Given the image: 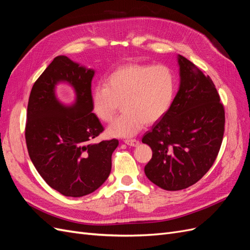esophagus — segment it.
<instances>
[{"label":"esophagus","instance_id":"esophagus-1","mask_svg":"<svg viewBox=\"0 0 250 250\" xmlns=\"http://www.w3.org/2000/svg\"><path fill=\"white\" fill-rule=\"evenodd\" d=\"M124 143L126 144V145L131 146V147H137L140 144V142L135 139H127L124 141Z\"/></svg>","mask_w":250,"mask_h":250}]
</instances>
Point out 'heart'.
<instances>
[{
	"mask_svg": "<svg viewBox=\"0 0 250 250\" xmlns=\"http://www.w3.org/2000/svg\"><path fill=\"white\" fill-rule=\"evenodd\" d=\"M175 79L165 65L127 64L112 72L105 84L95 86L90 93L94 115L109 123L122 102L123 112L107 129L110 137L130 138L144 124L154 123L169 109Z\"/></svg>",
	"mask_w": 250,
	"mask_h": 250,
	"instance_id": "obj_1",
	"label": "heart"
}]
</instances>
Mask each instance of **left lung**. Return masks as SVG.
<instances>
[{
    "instance_id": "1",
    "label": "left lung",
    "mask_w": 250,
    "mask_h": 250,
    "mask_svg": "<svg viewBox=\"0 0 250 250\" xmlns=\"http://www.w3.org/2000/svg\"><path fill=\"white\" fill-rule=\"evenodd\" d=\"M180 84L170 108L142 139L152 149L145 166L150 181L167 191L197 183L220 150L225 112L209 76L178 55Z\"/></svg>"
}]
</instances>
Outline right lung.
<instances>
[{
  "mask_svg": "<svg viewBox=\"0 0 250 250\" xmlns=\"http://www.w3.org/2000/svg\"><path fill=\"white\" fill-rule=\"evenodd\" d=\"M94 75V70L57 56L35 81L29 97L25 128L29 156L43 180L69 197H82L104 184L119 145L116 139L89 143L104 130L92 112ZM58 82L74 88L77 100L73 105H64L56 98Z\"/></svg>",
  "mask_w": 250,
  "mask_h": 250,
  "instance_id": "1",
  "label": "right lung"
}]
</instances>
